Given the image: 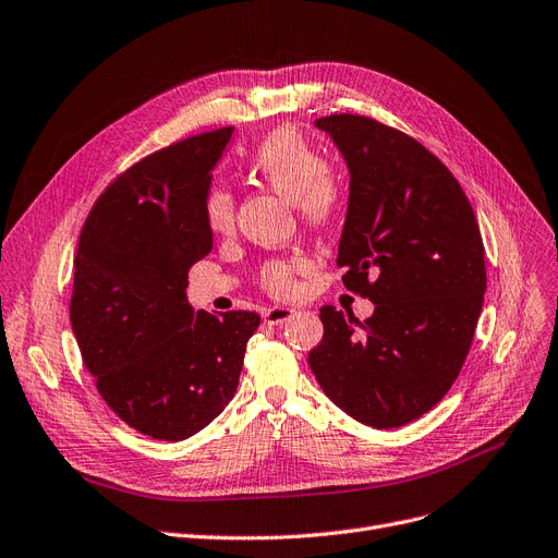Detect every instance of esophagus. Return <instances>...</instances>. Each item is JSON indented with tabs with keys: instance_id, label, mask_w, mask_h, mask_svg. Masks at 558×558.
<instances>
[{
	"instance_id": "1",
	"label": "esophagus",
	"mask_w": 558,
	"mask_h": 558,
	"mask_svg": "<svg viewBox=\"0 0 558 558\" xmlns=\"http://www.w3.org/2000/svg\"><path fill=\"white\" fill-rule=\"evenodd\" d=\"M294 312H296L294 307H269L262 314V319H264V324H269V326H280L289 317H294Z\"/></svg>"
}]
</instances>
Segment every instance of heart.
<instances>
[{
  "instance_id": "b5f03b06",
  "label": "heart",
  "mask_w": 558,
  "mask_h": 558,
  "mask_svg": "<svg viewBox=\"0 0 558 558\" xmlns=\"http://www.w3.org/2000/svg\"><path fill=\"white\" fill-rule=\"evenodd\" d=\"M248 173L294 203L301 219L312 228L330 226L347 205V178L339 168L324 163L314 145L294 128L271 130L251 150ZM205 221L216 234L232 230L234 201L223 186H214L205 198ZM269 292L284 296L294 289V264L269 262L262 269Z\"/></svg>"
}]
</instances>
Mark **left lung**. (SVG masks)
<instances>
[{
    "label": "left lung",
    "mask_w": 558,
    "mask_h": 558,
    "mask_svg": "<svg viewBox=\"0 0 558 558\" xmlns=\"http://www.w3.org/2000/svg\"><path fill=\"white\" fill-rule=\"evenodd\" d=\"M314 125L349 168L344 287L376 307L360 324L324 305L307 362L347 415L397 428L449 392L470 353L486 294L483 239L463 189L422 143L353 113Z\"/></svg>",
    "instance_id": "8db88e82"
}]
</instances>
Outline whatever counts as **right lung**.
<instances>
[{
  "label": "right lung",
  "instance_id": "obj_1",
  "mask_svg": "<svg viewBox=\"0 0 558 558\" xmlns=\"http://www.w3.org/2000/svg\"><path fill=\"white\" fill-rule=\"evenodd\" d=\"M234 128L168 145L118 175L80 234L70 324L113 413L155 440L203 430L236 392L259 314L186 299L211 251L205 198Z\"/></svg>",
  "mask_w": 558,
  "mask_h": 558
}]
</instances>
